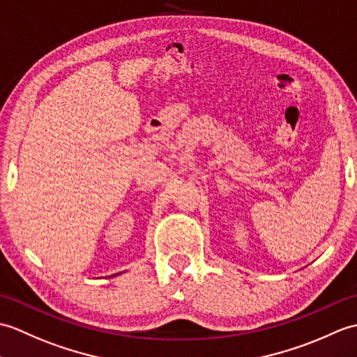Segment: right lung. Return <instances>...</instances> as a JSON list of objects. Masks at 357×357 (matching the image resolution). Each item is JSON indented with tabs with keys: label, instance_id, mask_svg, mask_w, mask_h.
<instances>
[{
	"label": "right lung",
	"instance_id": "right-lung-1",
	"mask_svg": "<svg viewBox=\"0 0 357 357\" xmlns=\"http://www.w3.org/2000/svg\"><path fill=\"white\" fill-rule=\"evenodd\" d=\"M113 276H117V275H113Z\"/></svg>",
	"mask_w": 357,
	"mask_h": 357
}]
</instances>
